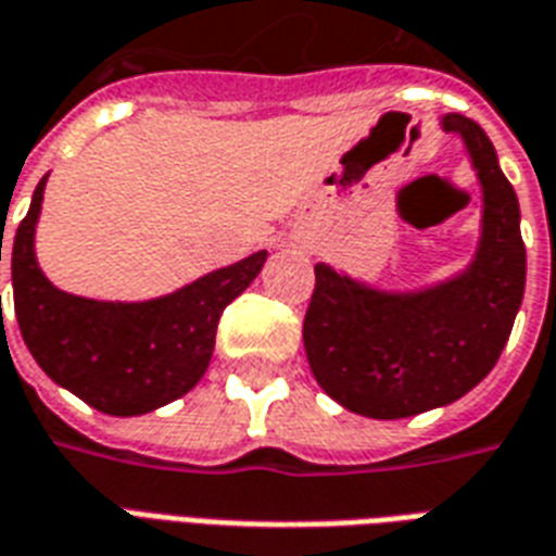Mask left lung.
<instances>
[{
    "instance_id": "obj_1",
    "label": "left lung",
    "mask_w": 556,
    "mask_h": 556,
    "mask_svg": "<svg viewBox=\"0 0 556 556\" xmlns=\"http://www.w3.org/2000/svg\"><path fill=\"white\" fill-rule=\"evenodd\" d=\"M462 137L482 187V229L470 265L417 291H384L315 265L303 349L315 381L342 408L402 419L443 408L494 369L525 298L527 253L513 184L485 130L441 118Z\"/></svg>"
}]
</instances>
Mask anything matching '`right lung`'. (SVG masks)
Segmentation results:
<instances>
[{"label": "right lung", "mask_w": 556, "mask_h": 556, "mask_svg": "<svg viewBox=\"0 0 556 556\" xmlns=\"http://www.w3.org/2000/svg\"><path fill=\"white\" fill-rule=\"evenodd\" d=\"M43 187L47 175L35 187L11 250L14 313L35 363L55 384L113 417H139L190 393L211 363L219 315L258 277L267 250L154 301L67 294L43 277L35 258Z\"/></svg>", "instance_id": "right-lung-1"}]
</instances>
